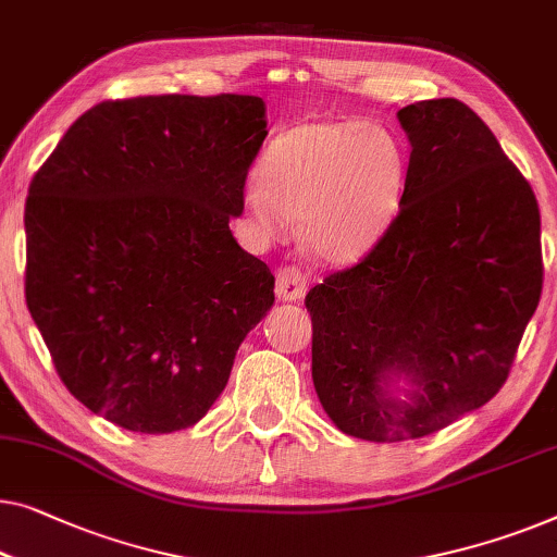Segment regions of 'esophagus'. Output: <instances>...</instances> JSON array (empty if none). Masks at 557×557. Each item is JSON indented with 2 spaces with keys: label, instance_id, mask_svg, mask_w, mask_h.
<instances>
[{
  "label": "esophagus",
  "instance_id": "esophagus-1",
  "mask_svg": "<svg viewBox=\"0 0 557 557\" xmlns=\"http://www.w3.org/2000/svg\"><path fill=\"white\" fill-rule=\"evenodd\" d=\"M276 296L278 301H301L306 296V276L298 265H284L276 273Z\"/></svg>",
  "mask_w": 557,
  "mask_h": 557
}]
</instances>
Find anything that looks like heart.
Segmentation results:
<instances>
[{
  "instance_id": "1",
  "label": "heart",
  "mask_w": 557,
  "mask_h": 557,
  "mask_svg": "<svg viewBox=\"0 0 557 557\" xmlns=\"http://www.w3.org/2000/svg\"><path fill=\"white\" fill-rule=\"evenodd\" d=\"M409 160L382 123H304L273 140L263 173L244 185V206L263 236L301 219L304 244L329 263L372 251L407 193Z\"/></svg>"
}]
</instances>
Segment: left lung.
I'll use <instances>...</instances> for the list:
<instances>
[{"mask_svg": "<svg viewBox=\"0 0 557 557\" xmlns=\"http://www.w3.org/2000/svg\"><path fill=\"white\" fill-rule=\"evenodd\" d=\"M397 117L412 145L397 219L306 294L321 407L369 442L426 437L487 405L543 292L535 193L493 131L455 98Z\"/></svg>", "mask_w": 557, "mask_h": 557, "instance_id": "8db88e82", "label": "left lung"}]
</instances>
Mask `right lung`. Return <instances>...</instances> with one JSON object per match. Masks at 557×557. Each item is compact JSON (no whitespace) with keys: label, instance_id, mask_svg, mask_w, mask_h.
<instances>
[{"label":"right lung","instance_id":"add662e5","mask_svg":"<svg viewBox=\"0 0 557 557\" xmlns=\"http://www.w3.org/2000/svg\"><path fill=\"white\" fill-rule=\"evenodd\" d=\"M265 135L253 95L108 100L35 173L24 296L90 412L168 434L221 397L273 306L271 269L228 228Z\"/></svg>","mask_w":557,"mask_h":557}]
</instances>
